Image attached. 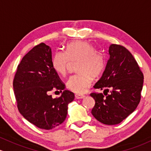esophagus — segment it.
Returning <instances> with one entry per match:
<instances>
[{
  "mask_svg": "<svg viewBox=\"0 0 151 151\" xmlns=\"http://www.w3.org/2000/svg\"><path fill=\"white\" fill-rule=\"evenodd\" d=\"M75 98H76V99H82V98H85V96H83V95L76 94L75 95Z\"/></svg>",
  "mask_w": 151,
  "mask_h": 151,
  "instance_id": "1",
  "label": "esophagus"
}]
</instances>
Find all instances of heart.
Returning <instances> with one entry per match:
<instances>
[{"instance_id": "1", "label": "heart", "mask_w": 151, "mask_h": 151, "mask_svg": "<svg viewBox=\"0 0 151 151\" xmlns=\"http://www.w3.org/2000/svg\"><path fill=\"white\" fill-rule=\"evenodd\" d=\"M70 61H79L78 73L70 76L66 83L67 88L78 94L84 93L91 86L92 78H96L102 73L104 61L93 45L86 41H75L68 45L65 52L57 50L52 58V67L61 76L67 73Z\"/></svg>"}]
</instances>
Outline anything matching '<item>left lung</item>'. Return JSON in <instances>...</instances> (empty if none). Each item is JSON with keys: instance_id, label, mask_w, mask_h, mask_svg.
Returning <instances> with one entry per match:
<instances>
[{"instance_id": "8db88e82", "label": "left lung", "mask_w": 151, "mask_h": 151, "mask_svg": "<svg viewBox=\"0 0 151 151\" xmlns=\"http://www.w3.org/2000/svg\"><path fill=\"white\" fill-rule=\"evenodd\" d=\"M108 53L104 72L94 86L95 88L105 89L103 93L106 96L91 93L96 101L91 113L103 124L116 125L126 119L139 104L144 78L138 63L125 47L111 44ZM108 88L111 89L110 94H107Z\"/></svg>"}]
</instances>
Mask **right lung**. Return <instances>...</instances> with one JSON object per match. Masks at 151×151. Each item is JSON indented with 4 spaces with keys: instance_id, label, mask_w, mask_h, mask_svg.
Wrapping results in <instances>:
<instances>
[{
    "instance_id": "right-lung-1",
    "label": "right lung",
    "mask_w": 151,
    "mask_h": 151,
    "mask_svg": "<svg viewBox=\"0 0 151 151\" xmlns=\"http://www.w3.org/2000/svg\"><path fill=\"white\" fill-rule=\"evenodd\" d=\"M51 60L48 45H35L22 58L13 83L19 112L32 124L45 130L65 121L68 106L75 98L73 92L64 91L65 84L52 67ZM52 89H59L62 96L53 99L49 95Z\"/></svg>"
}]
</instances>
